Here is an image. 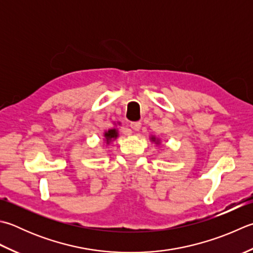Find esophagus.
I'll return each instance as SVG.
<instances>
[{
  "instance_id": "34e87169",
  "label": "esophagus",
  "mask_w": 253,
  "mask_h": 253,
  "mask_svg": "<svg viewBox=\"0 0 253 253\" xmlns=\"http://www.w3.org/2000/svg\"><path fill=\"white\" fill-rule=\"evenodd\" d=\"M140 127H141V123H139V122H132V123H130V128H131L132 130H135V131L139 130Z\"/></svg>"
}]
</instances>
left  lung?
<instances>
[{"label":"left lung","mask_w":253,"mask_h":253,"mask_svg":"<svg viewBox=\"0 0 253 253\" xmlns=\"http://www.w3.org/2000/svg\"><path fill=\"white\" fill-rule=\"evenodd\" d=\"M152 139H155V138H152Z\"/></svg>","instance_id":"1"}]
</instances>
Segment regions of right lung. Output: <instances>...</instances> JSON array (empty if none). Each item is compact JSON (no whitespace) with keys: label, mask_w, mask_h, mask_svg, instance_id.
I'll return each instance as SVG.
<instances>
[{"label":"right lung","mask_w":253,"mask_h":253,"mask_svg":"<svg viewBox=\"0 0 253 253\" xmlns=\"http://www.w3.org/2000/svg\"><path fill=\"white\" fill-rule=\"evenodd\" d=\"M105 137H106V140H111L113 138H116L117 137V131L116 129H110L107 132H105Z\"/></svg>","instance_id":"1"}]
</instances>
